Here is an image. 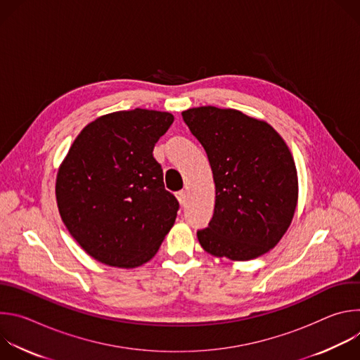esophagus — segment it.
I'll list each match as a JSON object with an SVG mask.
<instances>
[{
	"mask_svg": "<svg viewBox=\"0 0 360 360\" xmlns=\"http://www.w3.org/2000/svg\"><path fill=\"white\" fill-rule=\"evenodd\" d=\"M176 198H178V200H179V203L182 205V207H185V203H186V192L185 191L176 192Z\"/></svg>",
	"mask_w": 360,
	"mask_h": 360,
	"instance_id": "esophagus-1",
	"label": "esophagus"
}]
</instances>
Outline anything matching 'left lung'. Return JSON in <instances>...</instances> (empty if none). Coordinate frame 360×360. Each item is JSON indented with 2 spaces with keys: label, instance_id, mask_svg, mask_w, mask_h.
I'll list each match as a JSON object with an SVG mask.
<instances>
[{
  "label": "left lung",
  "instance_id": "left-lung-1",
  "mask_svg": "<svg viewBox=\"0 0 360 360\" xmlns=\"http://www.w3.org/2000/svg\"><path fill=\"white\" fill-rule=\"evenodd\" d=\"M207 150L215 210L196 232L217 258L250 261L278 245L295 215L297 172L283 138L265 121L238 110L198 107L182 112Z\"/></svg>",
  "mask_w": 360,
  "mask_h": 360
}]
</instances>
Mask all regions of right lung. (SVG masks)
<instances>
[{
	"instance_id": "right-lung-1",
	"label": "right lung",
	"mask_w": 360,
	"mask_h": 360,
	"mask_svg": "<svg viewBox=\"0 0 360 360\" xmlns=\"http://www.w3.org/2000/svg\"><path fill=\"white\" fill-rule=\"evenodd\" d=\"M174 122L135 108L102 115L75 138L56 181L58 211L77 243L115 268L150 261L174 226L179 203L152 155Z\"/></svg>"
}]
</instances>
